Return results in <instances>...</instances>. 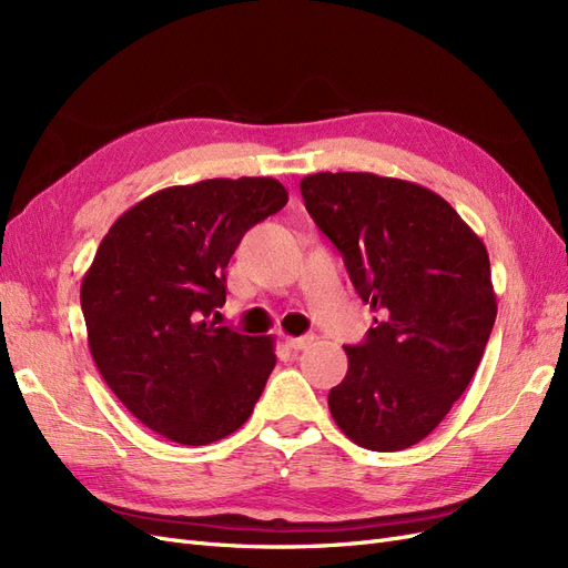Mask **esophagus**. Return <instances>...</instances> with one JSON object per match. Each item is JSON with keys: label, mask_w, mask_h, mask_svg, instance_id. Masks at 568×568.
Instances as JSON below:
<instances>
[{"label": "esophagus", "mask_w": 568, "mask_h": 568, "mask_svg": "<svg viewBox=\"0 0 568 568\" xmlns=\"http://www.w3.org/2000/svg\"><path fill=\"white\" fill-rule=\"evenodd\" d=\"M315 341V336L313 334H303V336H286V346L291 348V351H305V348H311V343Z\"/></svg>", "instance_id": "1"}]
</instances>
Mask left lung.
Returning <instances> with one entry per match:
<instances>
[{
    "mask_svg": "<svg viewBox=\"0 0 568 568\" xmlns=\"http://www.w3.org/2000/svg\"><path fill=\"white\" fill-rule=\"evenodd\" d=\"M301 194L379 313L365 341L346 346L332 417L367 450H405L443 422L484 357L497 315L488 251L448 201L415 182L317 173Z\"/></svg>",
    "mask_w": 568,
    "mask_h": 568,
    "instance_id": "left-lung-1",
    "label": "left lung"
}]
</instances>
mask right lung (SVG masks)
I'll return each instance as SVG.
<instances>
[{
    "mask_svg": "<svg viewBox=\"0 0 568 568\" xmlns=\"http://www.w3.org/2000/svg\"><path fill=\"white\" fill-rule=\"evenodd\" d=\"M288 201L272 178L168 186L120 215L80 286L94 363L151 432L182 445L234 434L277 363L272 336L217 326L242 236ZM217 315V313H215Z\"/></svg>",
    "mask_w": 568,
    "mask_h": 568,
    "instance_id": "add662e5",
    "label": "right lung"
}]
</instances>
